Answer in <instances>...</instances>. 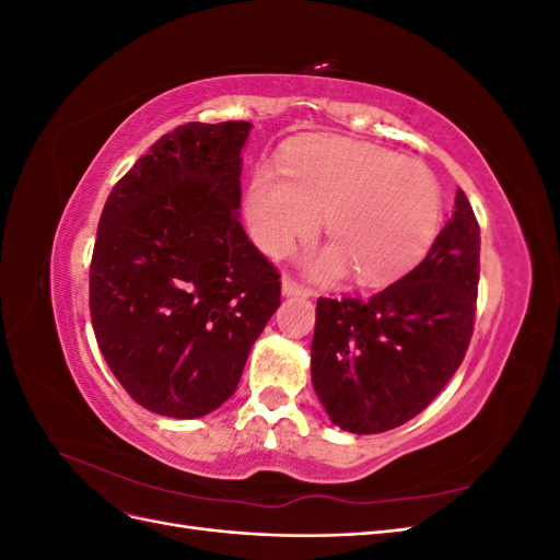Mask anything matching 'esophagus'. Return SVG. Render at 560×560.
<instances>
[{
  "mask_svg": "<svg viewBox=\"0 0 560 560\" xmlns=\"http://www.w3.org/2000/svg\"><path fill=\"white\" fill-rule=\"evenodd\" d=\"M282 294H284V296H311L313 292L308 290L306 284H301L296 278L284 276V278H282Z\"/></svg>",
  "mask_w": 560,
  "mask_h": 560,
  "instance_id": "obj_1",
  "label": "esophagus"
}]
</instances>
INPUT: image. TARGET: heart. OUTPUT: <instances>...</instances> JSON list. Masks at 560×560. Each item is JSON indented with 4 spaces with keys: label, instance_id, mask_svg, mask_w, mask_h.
Segmentation results:
<instances>
[{
    "label": "heart",
    "instance_id": "1",
    "mask_svg": "<svg viewBox=\"0 0 560 560\" xmlns=\"http://www.w3.org/2000/svg\"><path fill=\"white\" fill-rule=\"evenodd\" d=\"M280 172L261 165L245 194L249 235L282 257L306 241L325 214L331 238L308 261L317 278L354 270L376 287L409 270L430 252L442 226V189L428 165L350 138H319L290 147Z\"/></svg>",
    "mask_w": 560,
    "mask_h": 560
}]
</instances>
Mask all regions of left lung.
<instances>
[{
  "instance_id": "8db88e82",
  "label": "left lung",
  "mask_w": 560,
  "mask_h": 560,
  "mask_svg": "<svg viewBox=\"0 0 560 560\" xmlns=\"http://www.w3.org/2000/svg\"><path fill=\"white\" fill-rule=\"evenodd\" d=\"M481 229L463 189L428 257L378 294L317 299L313 387L334 425L395 430L442 393L471 341Z\"/></svg>"
}]
</instances>
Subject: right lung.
I'll return each instance as SVG.
<instances>
[{
    "label": "right lung",
    "mask_w": 560,
    "mask_h": 560,
    "mask_svg": "<svg viewBox=\"0 0 560 560\" xmlns=\"http://www.w3.org/2000/svg\"><path fill=\"white\" fill-rule=\"evenodd\" d=\"M252 124H186L112 189L91 259V322L144 409L200 418L238 387L280 306V273L238 219Z\"/></svg>",
    "instance_id": "1"
}]
</instances>
